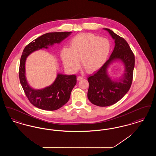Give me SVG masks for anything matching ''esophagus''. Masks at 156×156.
Masks as SVG:
<instances>
[{
	"label": "esophagus",
	"mask_w": 156,
	"mask_h": 156,
	"mask_svg": "<svg viewBox=\"0 0 156 156\" xmlns=\"http://www.w3.org/2000/svg\"><path fill=\"white\" fill-rule=\"evenodd\" d=\"M83 78V76H78V77H77V80L78 81H80V80H81Z\"/></svg>",
	"instance_id": "1"
}]
</instances>
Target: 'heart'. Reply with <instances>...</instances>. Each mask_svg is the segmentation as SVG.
<instances>
[{
	"instance_id": "b5f03b06",
	"label": "heart",
	"mask_w": 156,
	"mask_h": 156,
	"mask_svg": "<svg viewBox=\"0 0 156 156\" xmlns=\"http://www.w3.org/2000/svg\"><path fill=\"white\" fill-rule=\"evenodd\" d=\"M111 50L109 40L96 35L83 33L74 37L70 42V48H64L61 58L64 66L75 72L82 66L89 72H94L102 67Z\"/></svg>"
}]
</instances>
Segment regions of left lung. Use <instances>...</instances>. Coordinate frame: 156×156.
Returning a JSON list of instances; mask_svg holds the SVG:
<instances>
[{
    "label": "left lung",
    "mask_w": 156,
    "mask_h": 156,
    "mask_svg": "<svg viewBox=\"0 0 156 156\" xmlns=\"http://www.w3.org/2000/svg\"><path fill=\"white\" fill-rule=\"evenodd\" d=\"M104 30L115 40L113 51L104 66L88 78V98L92 104L98 106L116 104L126 95L132 85L134 67V55L126 40L109 29ZM116 61L121 62L125 70L121 77L112 79L108 74V68Z\"/></svg>",
    "instance_id": "obj_1"
}]
</instances>
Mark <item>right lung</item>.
<instances>
[{"label": "right lung", "instance_id": "add662e5", "mask_svg": "<svg viewBox=\"0 0 156 156\" xmlns=\"http://www.w3.org/2000/svg\"><path fill=\"white\" fill-rule=\"evenodd\" d=\"M72 32L48 33L38 37L24 48L20 58L19 79L26 97L30 103L39 109L45 111L57 110L69 101L71 91L76 83L75 75L58 73L51 85L42 89L30 87L26 76L25 64L27 57L32 52L49 46L59 44Z\"/></svg>", "mask_w": 156, "mask_h": 156}]
</instances>
